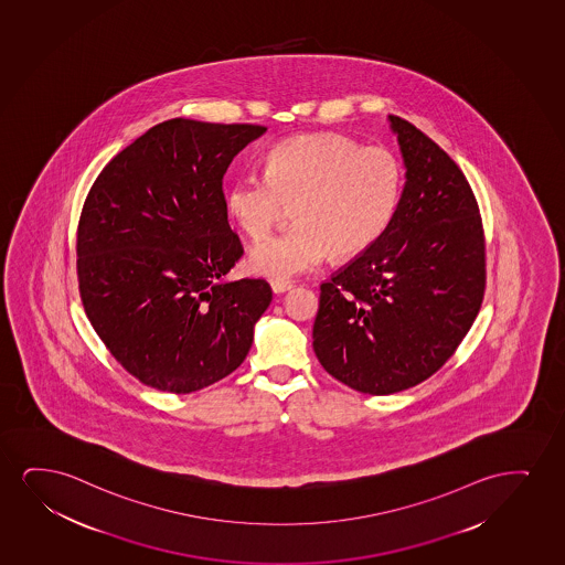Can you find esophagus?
Returning a JSON list of instances; mask_svg holds the SVG:
<instances>
[{"instance_id": "1", "label": "esophagus", "mask_w": 565, "mask_h": 565, "mask_svg": "<svg viewBox=\"0 0 565 565\" xmlns=\"http://www.w3.org/2000/svg\"><path fill=\"white\" fill-rule=\"evenodd\" d=\"M270 286H271V291H274V294H276V295H279V294H286V291H289V289H291V287H294V284H291V281H271Z\"/></svg>"}]
</instances>
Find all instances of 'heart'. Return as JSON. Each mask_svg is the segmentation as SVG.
Returning <instances> with one entry per match:
<instances>
[{"instance_id": "heart-1", "label": "heart", "mask_w": 565, "mask_h": 565, "mask_svg": "<svg viewBox=\"0 0 565 565\" xmlns=\"http://www.w3.org/2000/svg\"><path fill=\"white\" fill-rule=\"evenodd\" d=\"M403 167L383 147H364L339 134H307L271 149L266 172L245 170L226 193L227 214L253 242L270 234L286 205H295L287 234L253 247L249 270L286 281L330 257L370 249L395 216Z\"/></svg>"}]
</instances>
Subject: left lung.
<instances>
[{
  "mask_svg": "<svg viewBox=\"0 0 565 565\" xmlns=\"http://www.w3.org/2000/svg\"><path fill=\"white\" fill-rule=\"evenodd\" d=\"M406 182L382 237L320 286L316 356L366 395L431 377L462 343L484 294L481 214L462 170L431 138L388 115Z\"/></svg>",
  "mask_w": 565,
  "mask_h": 565,
  "instance_id": "1",
  "label": "left lung"
}]
</instances>
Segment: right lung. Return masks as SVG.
<instances>
[{
  "mask_svg": "<svg viewBox=\"0 0 565 565\" xmlns=\"http://www.w3.org/2000/svg\"><path fill=\"white\" fill-rule=\"evenodd\" d=\"M264 132L170 118L122 149L89 190L76 243L82 305L110 354L149 387L193 393L249 352L271 289L224 279L243 247L222 178Z\"/></svg>",
  "mask_w": 565,
  "mask_h": 565,
  "instance_id": "add662e5",
  "label": "right lung"
}]
</instances>
